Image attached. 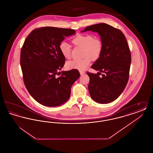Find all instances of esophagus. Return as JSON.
I'll return each instance as SVG.
<instances>
[{
	"mask_svg": "<svg viewBox=\"0 0 153 153\" xmlns=\"http://www.w3.org/2000/svg\"><path fill=\"white\" fill-rule=\"evenodd\" d=\"M85 73L84 71H80V73L81 75H82V74H84V73Z\"/></svg>",
	"mask_w": 153,
	"mask_h": 153,
	"instance_id": "34e87169",
	"label": "esophagus"
}]
</instances>
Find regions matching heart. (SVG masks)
I'll return each mask as SVG.
<instances>
[{
	"mask_svg": "<svg viewBox=\"0 0 153 153\" xmlns=\"http://www.w3.org/2000/svg\"><path fill=\"white\" fill-rule=\"evenodd\" d=\"M75 46L84 48V57L79 60H73L66 63V68L69 69H77L84 71L90 64L91 58L97 59L100 57L102 51V42L98 37H94L92 34H79L72 39ZM59 51L64 58H71V47L66 42H61L59 45Z\"/></svg>",
	"mask_w": 153,
	"mask_h": 153,
	"instance_id": "1",
	"label": "heart"
}]
</instances>
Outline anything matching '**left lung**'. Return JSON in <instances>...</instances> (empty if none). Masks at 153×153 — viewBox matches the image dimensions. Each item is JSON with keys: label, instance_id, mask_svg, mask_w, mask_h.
<instances>
[{"label": "left lung", "instance_id": "1", "mask_svg": "<svg viewBox=\"0 0 153 153\" xmlns=\"http://www.w3.org/2000/svg\"><path fill=\"white\" fill-rule=\"evenodd\" d=\"M87 31L97 33L103 46L100 57L91 66L100 72L87 73L90 79L89 94L97 102L109 103L121 95L127 84L131 61L129 46L123 33L108 24L87 26L81 32ZM101 72L103 74L100 77Z\"/></svg>", "mask_w": 153, "mask_h": 153}]
</instances>
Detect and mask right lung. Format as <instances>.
Masks as SVG:
<instances>
[{
  "label": "right lung",
  "instance_id": "add662e5",
  "mask_svg": "<svg viewBox=\"0 0 153 153\" xmlns=\"http://www.w3.org/2000/svg\"><path fill=\"white\" fill-rule=\"evenodd\" d=\"M74 30L43 27L33 30L26 38L21 51L23 79L30 95L41 104L57 107L68 101L73 83L80 77L77 69L58 72L65 58L59 45Z\"/></svg>",
  "mask_w": 153,
  "mask_h": 153
}]
</instances>
